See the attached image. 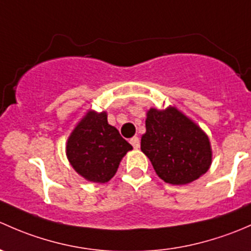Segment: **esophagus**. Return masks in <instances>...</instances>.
Here are the masks:
<instances>
[{
    "label": "esophagus",
    "mask_w": 251,
    "mask_h": 251,
    "mask_svg": "<svg viewBox=\"0 0 251 251\" xmlns=\"http://www.w3.org/2000/svg\"><path fill=\"white\" fill-rule=\"evenodd\" d=\"M130 144L133 145V147L135 150H138L139 147H140V140H139L138 136H133V138L130 139Z\"/></svg>",
    "instance_id": "obj_1"
}]
</instances>
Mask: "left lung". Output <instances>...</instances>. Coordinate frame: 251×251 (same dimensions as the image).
<instances>
[{
	"label": "left lung",
	"instance_id": "1",
	"mask_svg": "<svg viewBox=\"0 0 251 251\" xmlns=\"http://www.w3.org/2000/svg\"><path fill=\"white\" fill-rule=\"evenodd\" d=\"M141 151L156 174L172 185H186L208 172L211 164L208 135L176 107L150 108Z\"/></svg>",
	"mask_w": 251,
	"mask_h": 251
}]
</instances>
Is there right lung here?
<instances>
[{"label": "right lung", "instance_id": "add662e5", "mask_svg": "<svg viewBox=\"0 0 251 251\" xmlns=\"http://www.w3.org/2000/svg\"><path fill=\"white\" fill-rule=\"evenodd\" d=\"M133 146L107 123L105 111H88L66 143L70 164L88 181L105 183L116 174L121 161Z\"/></svg>", "mask_w": 251, "mask_h": 251}]
</instances>
